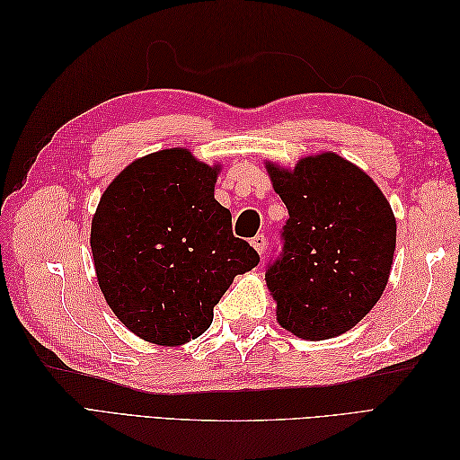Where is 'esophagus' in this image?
Wrapping results in <instances>:
<instances>
[{
	"label": "esophagus",
	"instance_id": "obj_1",
	"mask_svg": "<svg viewBox=\"0 0 460 460\" xmlns=\"http://www.w3.org/2000/svg\"><path fill=\"white\" fill-rule=\"evenodd\" d=\"M252 245L255 247V252H257L259 255H262V253H264V247H267V238H264L262 234H257L255 238L252 240Z\"/></svg>",
	"mask_w": 460,
	"mask_h": 460
}]
</instances>
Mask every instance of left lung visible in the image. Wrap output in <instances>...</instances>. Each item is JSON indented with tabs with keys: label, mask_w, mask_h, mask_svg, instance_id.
Masks as SVG:
<instances>
[{
	"label": "left lung",
	"mask_w": 460,
	"mask_h": 460,
	"mask_svg": "<svg viewBox=\"0 0 460 460\" xmlns=\"http://www.w3.org/2000/svg\"><path fill=\"white\" fill-rule=\"evenodd\" d=\"M288 207L282 253L264 280L276 320L297 338H336L382 297L392 270L397 225L374 180L336 153L301 159L294 171L267 163Z\"/></svg>",
	"instance_id": "1"
}]
</instances>
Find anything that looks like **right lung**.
<instances>
[{"instance_id": "add662e5", "label": "right lung", "mask_w": 460, "mask_h": 460, "mask_svg": "<svg viewBox=\"0 0 460 460\" xmlns=\"http://www.w3.org/2000/svg\"><path fill=\"white\" fill-rule=\"evenodd\" d=\"M218 172L184 147L161 149L103 191L90 235L97 284L137 338L166 347L196 340L234 276L259 264L215 199Z\"/></svg>"}]
</instances>
